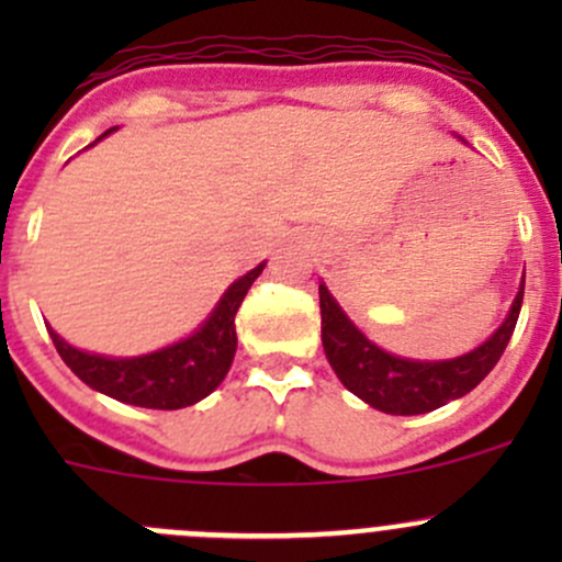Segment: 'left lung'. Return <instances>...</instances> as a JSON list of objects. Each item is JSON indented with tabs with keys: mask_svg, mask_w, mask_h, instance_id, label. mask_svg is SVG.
I'll return each instance as SVG.
<instances>
[{
	"mask_svg": "<svg viewBox=\"0 0 562 562\" xmlns=\"http://www.w3.org/2000/svg\"><path fill=\"white\" fill-rule=\"evenodd\" d=\"M317 293H321L323 350H326L328 364L337 372L342 386L353 391L375 411L391 413V416H418V413H429L435 407H443L446 402L459 400L490 375L517 326L525 280L519 282L517 299H514L506 321L495 328V334L470 353L443 361L405 359V356H394L378 348L345 315L326 282H321Z\"/></svg>",
	"mask_w": 562,
	"mask_h": 562,
	"instance_id": "obj_1",
	"label": "left lung"
}]
</instances>
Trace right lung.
Listing matches in <instances>:
<instances>
[{"label":"right lung","mask_w":562,"mask_h":562,"mask_svg":"<svg viewBox=\"0 0 562 562\" xmlns=\"http://www.w3.org/2000/svg\"><path fill=\"white\" fill-rule=\"evenodd\" d=\"M111 133L113 130H105L98 140H103ZM263 266L266 260L249 269L245 277L231 282L228 291L220 296L206 321L190 337L166 345L160 350H151V353L124 356V359L122 356L89 353V350H81L61 339L50 326L48 334L59 350L61 361L89 389L135 407H155V411L190 407L212 394L228 375L236 356V313H239L249 285L258 280Z\"/></svg>","instance_id":"add662e5"}]
</instances>
